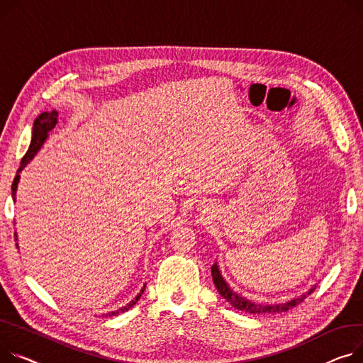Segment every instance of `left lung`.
<instances>
[{
  "mask_svg": "<svg viewBox=\"0 0 363 363\" xmlns=\"http://www.w3.org/2000/svg\"><path fill=\"white\" fill-rule=\"evenodd\" d=\"M211 277H213V283L217 289V292L220 294V296L223 299H226V302H229L233 308L239 309V311H244V312H248V313H276V312H286L289 309H292L294 306L299 305L305 298L306 295H311L313 292V289H315V286L311 287L309 291L306 294H303L302 296L299 298H294L291 301H286L283 303H258V302H254V301H250L244 296H240L238 292H235L233 289L226 283V280L223 279L220 270H219V265H217V262H214L211 265Z\"/></svg>",
  "mask_w": 363,
  "mask_h": 363,
  "instance_id": "1",
  "label": "left lung"
}]
</instances>
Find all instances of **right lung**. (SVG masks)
I'll return each instance as SVG.
<instances>
[{
	"mask_svg": "<svg viewBox=\"0 0 363 363\" xmlns=\"http://www.w3.org/2000/svg\"><path fill=\"white\" fill-rule=\"evenodd\" d=\"M58 123V112L54 109L51 112H42L35 121H33V130H32V140H30V146H29V150L26 152V155L23 156L21 159V163H20V167L17 169V175L11 184V196H13V200L16 201V194H17V186H18V181H20V172L23 171L24 167H26V164L36 156V153L40 150V147L43 146V143L46 141L48 135H50V133L55 128ZM14 239L17 240V233L14 232ZM16 247L18 248V244H16ZM144 289H146V284L143 286V289L140 291V294L130 302L127 303L125 306H121L119 309H115V311H111L108 313H105L104 317H116L119 315V313H124L127 312L130 308H133L140 296L143 295Z\"/></svg>",
	"mask_w": 363,
	"mask_h": 363,
	"instance_id": "1",
	"label": "right lung"
}]
</instances>
